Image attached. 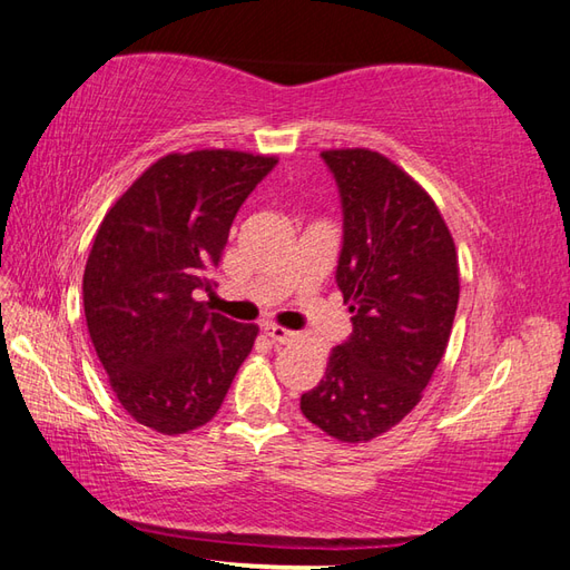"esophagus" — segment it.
<instances>
[{
    "instance_id": "esophagus-1",
    "label": "esophagus",
    "mask_w": 570,
    "mask_h": 570,
    "mask_svg": "<svg viewBox=\"0 0 570 570\" xmlns=\"http://www.w3.org/2000/svg\"><path fill=\"white\" fill-rule=\"evenodd\" d=\"M263 332L265 336H271V341H275V344H293L297 338L295 332H289V328L277 326V324H263Z\"/></svg>"
}]
</instances>
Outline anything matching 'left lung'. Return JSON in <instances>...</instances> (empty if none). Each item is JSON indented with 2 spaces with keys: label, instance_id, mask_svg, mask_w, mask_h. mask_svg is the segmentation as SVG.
Here are the masks:
<instances>
[{
  "label": "left lung",
  "instance_id": "1",
  "mask_svg": "<svg viewBox=\"0 0 570 570\" xmlns=\"http://www.w3.org/2000/svg\"><path fill=\"white\" fill-rule=\"evenodd\" d=\"M341 212L336 285L351 336L328 353L320 385L299 410L322 432L363 444L422 400L449 346L459 307V256L446 222L424 189L368 148L322 154Z\"/></svg>",
  "mask_w": 570,
  "mask_h": 570
}]
</instances>
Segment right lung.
<instances>
[{
    "label": "right lung",
    "mask_w": 570,
    "mask_h": 570,
    "mask_svg": "<svg viewBox=\"0 0 570 570\" xmlns=\"http://www.w3.org/2000/svg\"><path fill=\"white\" fill-rule=\"evenodd\" d=\"M275 156L193 150L156 160L99 224L82 277L85 320L121 407L160 434L219 412L258 336L209 312L232 222Z\"/></svg>",
    "instance_id": "right-lung-1"
}]
</instances>
